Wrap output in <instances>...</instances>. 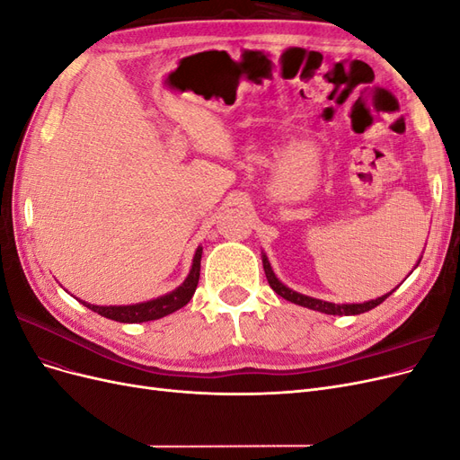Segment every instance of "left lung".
<instances>
[{
	"label": "left lung",
	"mask_w": 460,
	"mask_h": 460,
	"mask_svg": "<svg viewBox=\"0 0 460 460\" xmlns=\"http://www.w3.org/2000/svg\"><path fill=\"white\" fill-rule=\"evenodd\" d=\"M420 262V261H419ZM262 269H264V274H267V280L270 284V288L276 291L278 296L296 303V305H301V307H307V309H313V311H320V313H326V314H360V313H367L374 307H378L380 303H384L389 296L394 294V291H389V294L378 297V299H372V301H367V303H341V305H336V303H328V301H323V299H314V297H309V296H303V294H297V291L289 289L288 286H284L280 280H278L270 262L267 259V255L262 253Z\"/></svg>",
	"instance_id": "8db88e82"
}]
</instances>
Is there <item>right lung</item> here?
I'll return each instance as SVG.
<instances>
[{"label": "right lung", "instance_id": "1", "mask_svg": "<svg viewBox=\"0 0 460 460\" xmlns=\"http://www.w3.org/2000/svg\"><path fill=\"white\" fill-rule=\"evenodd\" d=\"M201 253L203 247H198L196 255H193L191 270L188 274L182 286H178L174 291L166 296H161L157 299H151L146 303H136V305H120V307H100V305H90L86 301H80L84 307L92 309L93 313L102 314L105 318L117 320V323H127V324H137V323H147V320H157L166 314H171L178 309H182L184 305L196 294V288L199 282V270H201Z\"/></svg>", "mask_w": 460, "mask_h": 460}]
</instances>
